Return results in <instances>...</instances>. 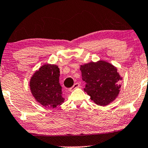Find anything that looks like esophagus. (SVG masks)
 Segmentation results:
<instances>
[{
	"mask_svg": "<svg viewBox=\"0 0 148 148\" xmlns=\"http://www.w3.org/2000/svg\"><path fill=\"white\" fill-rule=\"evenodd\" d=\"M79 86H80V85H79V83H75V84L73 85V86L71 87V88L69 89V91H70V92H72V91H73L74 90H75L76 88H79Z\"/></svg>",
	"mask_w": 148,
	"mask_h": 148,
	"instance_id": "esophagus-1",
	"label": "esophagus"
}]
</instances>
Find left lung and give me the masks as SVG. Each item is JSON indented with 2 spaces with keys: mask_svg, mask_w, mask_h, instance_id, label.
I'll return each instance as SVG.
<instances>
[{
  "mask_svg": "<svg viewBox=\"0 0 148 148\" xmlns=\"http://www.w3.org/2000/svg\"><path fill=\"white\" fill-rule=\"evenodd\" d=\"M82 79L86 83L84 92L99 106H106L119 94L123 80L117 68L105 60L90 62L80 66Z\"/></svg>",
  "mask_w": 148,
  "mask_h": 148,
  "instance_id": "obj_1",
  "label": "left lung"
}]
</instances>
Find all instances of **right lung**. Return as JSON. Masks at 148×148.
Wrapping results in <instances>:
<instances>
[{"mask_svg":"<svg viewBox=\"0 0 148 148\" xmlns=\"http://www.w3.org/2000/svg\"><path fill=\"white\" fill-rule=\"evenodd\" d=\"M59 76L58 66L47 63L40 66L30 79L32 94L35 100L44 107L56 108L64 102Z\"/></svg>","mask_w":148,"mask_h":148,"instance_id":"right-lung-1","label":"right lung"}]
</instances>
